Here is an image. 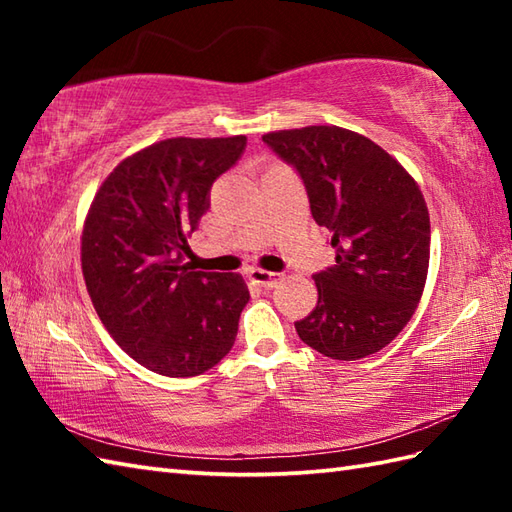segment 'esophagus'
Instances as JSON below:
<instances>
[{
  "label": "esophagus",
  "mask_w": 512,
  "mask_h": 512,
  "mask_svg": "<svg viewBox=\"0 0 512 512\" xmlns=\"http://www.w3.org/2000/svg\"><path fill=\"white\" fill-rule=\"evenodd\" d=\"M246 275L250 281H253V284L262 286V288H273L279 281L277 273H268V270H262V268H250V270H246Z\"/></svg>",
  "instance_id": "1"
}]
</instances>
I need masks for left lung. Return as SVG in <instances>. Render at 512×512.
<instances>
[{
    "label": "left lung",
    "mask_w": 512,
    "mask_h": 512,
    "mask_svg": "<svg viewBox=\"0 0 512 512\" xmlns=\"http://www.w3.org/2000/svg\"><path fill=\"white\" fill-rule=\"evenodd\" d=\"M295 167L336 264L312 275L319 301L299 339L336 361L376 354L405 328L429 270L431 224L416 180L372 140L334 125L262 136Z\"/></svg>",
    "instance_id": "obj_1"
}]
</instances>
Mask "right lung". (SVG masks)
Masks as SVG:
<instances>
[{"label":"right lung","instance_id":"right-lung-1","mask_svg":"<svg viewBox=\"0 0 512 512\" xmlns=\"http://www.w3.org/2000/svg\"><path fill=\"white\" fill-rule=\"evenodd\" d=\"M244 149L246 136L160 140L94 195L81 235L85 286L105 330L151 372L204 374L235 343L250 299L242 275L202 273L182 257L213 182Z\"/></svg>","mask_w":512,"mask_h":512}]
</instances>
